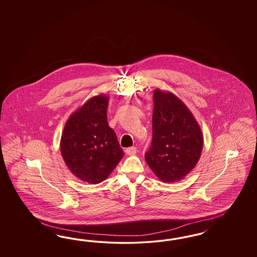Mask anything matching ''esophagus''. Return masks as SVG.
<instances>
[{"label": "esophagus", "mask_w": 257, "mask_h": 257, "mask_svg": "<svg viewBox=\"0 0 257 257\" xmlns=\"http://www.w3.org/2000/svg\"><path fill=\"white\" fill-rule=\"evenodd\" d=\"M125 153H126V155H128V156H134V155L137 153V149H136V147L127 148L125 150Z\"/></svg>", "instance_id": "34e87169"}]
</instances>
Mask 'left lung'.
Wrapping results in <instances>:
<instances>
[{"label":"left lung","mask_w":257,"mask_h":257,"mask_svg":"<svg viewBox=\"0 0 257 257\" xmlns=\"http://www.w3.org/2000/svg\"><path fill=\"white\" fill-rule=\"evenodd\" d=\"M153 97V140L145 160L158 179L178 182L194 169L201 157L202 130L177 96L156 88Z\"/></svg>","instance_id":"1"}]
</instances>
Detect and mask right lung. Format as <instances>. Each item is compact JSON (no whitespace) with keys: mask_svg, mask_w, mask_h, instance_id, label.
<instances>
[{"mask_svg":"<svg viewBox=\"0 0 257 257\" xmlns=\"http://www.w3.org/2000/svg\"><path fill=\"white\" fill-rule=\"evenodd\" d=\"M108 96L90 98L68 118L60 140L67 167L78 179L99 184L106 179L124 156L116 133L107 121Z\"/></svg>","mask_w":257,"mask_h":257,"instance_id":"1","label":"right lung"}]
</instances>
